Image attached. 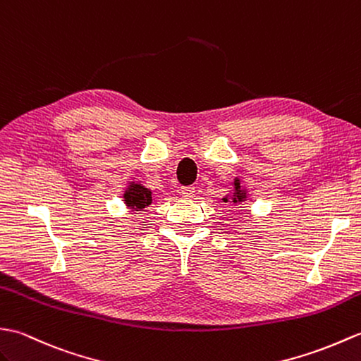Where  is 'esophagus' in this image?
<instances>
[{"label":"esophagus","mask_w":361,"mask_h":361,"mask_svg":"<svg viewBox=\"0 0 361 361\" xmlns=\"http://www.w3.org/2000/svg\"><path fill=\"white\" fill-rule=\"evenodd\" d=\"M195 193H196V188L195 187H182L180 188V195H182V197H185V199H191V197H195Z\"/></svg>","instance_id":"obj_1"}]
</instances>
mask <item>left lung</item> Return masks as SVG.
Masks as SVG:
<instances>
[{
  "label": "left lung",
  "mask_w": 361,
  "mask_h": 361,
  "mask_svg": "<svg viewBox=\"0 0 361 361\" xmlns=\"http://www.w3.org/2000/svg\"><path fill=\"white\" fill-rule=\"evenodd\" d=\"M235 190H236V193H235V197H233V202L238 204V202L245 201V193L241 190V185H239V180H235ZM224 201L227 202V197L224 199Z\"/></svg>",
  "instance_id": "left-lung-1"
}]
</instances>
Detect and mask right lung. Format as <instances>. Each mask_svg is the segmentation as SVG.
<instances>
[{"instance_id": "1", "label": "right lung", "mask_w": 361, "mask_h": 361, "mask_svg": "<svg viewBox=\"0 0 361 361\" xmlns=\"http://www.w3.org/2000/svg\"><path fill=\"white\" fill-rule=\"evenodd\" d=\"M125 204L128 207H131L133 210H142V208L148 207L151 202H153V197H151V191L145 187H142L140 183H131L128 190L125 191Z\"/></svg>"}]
</instances>
